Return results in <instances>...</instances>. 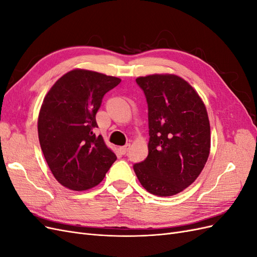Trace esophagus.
Returning a JSON list of instances; mask_svg holds the SVG:
<instances>
[{"instance_id":"obj_1","label":"esophagus","mask_w":257,"mask_h":257,"mask_svg":"<svg viewBox=\"0 0 257 257\" xmlns=\"http://www.w3.org/2000/svg\"><path fill=\"white\" fill-rule=\"evenodd\" d=\"M130 149H131V145H130V144H126L125 146H123V147L120 148V152L124 155V154H126V153L128 152Z\"/></svg>"}]
</instances>
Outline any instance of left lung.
Masks as SVG:
<instances>
[{"label":"left lung","instance_id":"8db88e82","mask_svg":"<svg viewBox=\"0 0 257 257\" xmlns=\"http://www.w3.org/2000/svg\"><path fill=\"white\" fill-rule=\"evenodd\" d=\"M148 104L149 153L134 164L139 182L153 195L173 196L204 169L210 152V123L203 100L181 77H138Z\"/></svg>","mask_w":257,"mask_h":257}]
</instances>
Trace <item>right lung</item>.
Listing matches in <instances>:
<instances>
[{
  "instance_id": "obj_1",
  "label": "right lung",
  "mask_w": 257,
  "mask_h": 257,
  "mask_svg": "<svg viewBox=\"0 0 257 257\" xmlns=\"http://www.w3.org/2000/svg\"><path fill=\"white\" fill-rule=\"evenodd\" d=\"M120 82L77 68L62 76L44 98L37 122L41 148L54 178L69 190L94 188L116 160L94 130L104 95Z\"/></svg>"
}]
</instances>
